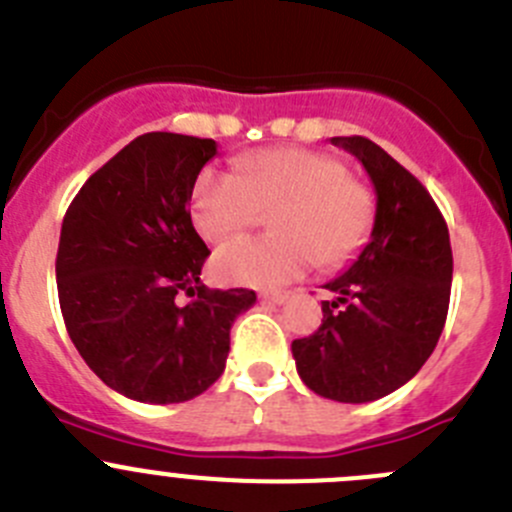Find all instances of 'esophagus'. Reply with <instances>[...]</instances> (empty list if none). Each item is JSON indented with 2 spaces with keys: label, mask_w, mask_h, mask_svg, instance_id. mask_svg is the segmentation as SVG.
<instances>
[{
  "label": "esophagus",
  "mask_w": 512,
  "mask_h": 512,
  "mask_svg": "<svg viewBox=\"0 0 512 512\" xmlns=\"http://www.w3.org/2000/svg\"><path fill=\"white\" fill-rule=\"evenodd\" d=\"M261 299L269 301V304H284V301L289 299V291H266Z\"/></svg>",
  "instance_id": "obj_1"
}]
</instances>
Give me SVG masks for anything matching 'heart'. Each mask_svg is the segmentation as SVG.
Wrapping results in <instances>:
<instances>
[{
    "instance_id": "heart-1",
    "label": "heart",
    "mask_w": 512,
    "mask_h": 512,
    "mask_svg": "<svg viewBox=\"0 0 512 512\" xmlns=\"http://www.w3.org/2000/svg\"><path fill=\"white\" fill-rule=\"evenodd\" d=\"M238 173L206 168L193 183L191 218L221 243L274 213L271 238H238L213 259L218 279L281 286L311 264L339 266L367 243L377 198L344 160L309 148H274L238 160Z\"/></svg>"
}]
</instances>
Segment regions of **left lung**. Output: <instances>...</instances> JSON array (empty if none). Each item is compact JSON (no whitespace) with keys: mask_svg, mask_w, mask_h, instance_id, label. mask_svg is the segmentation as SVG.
Returning a JSON list of instances; mask_svg holds the SVG:
<instances>
[{"mask_svg":"<svg viewBox=\"0 0 512 512\" xmlns=\"http://www.w3.org/2000/svg\"><path fill=\"white\" fill-rule=\"evenodd\" d=\"M362 160L377 191L372 238L324 289V319L291 342L296 372L311 392L337 402H372L410 382L435 352L447 319L452 248L427 188L377 143L332 138Z\"/></svg>","mask_w":512,"mask_h":512,"instance_id":"1","label":"left lung"}]
</instances>
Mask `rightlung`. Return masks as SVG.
Masks as SVG:
<instances>
[{
    "instance_id": "1",
    "label": "right lung",
    "mask_w": 512,
    "mask_h": 512,
    "mask_svg": "<svg viewBox=\"0 0 512 512\" xmlns=\"http://www.w3.org/2000/svg\"><path fill=\"white\" fill-rule=\"evenodd\" d=\"M216 140L145 133L85 180L65 213L57 294L67 334L110 389L148 405L206 392L223 374L231 324L251 289H208L193 183ZM178 293L191 295L186 305Z\"/></svg>"
}]
</instances>
